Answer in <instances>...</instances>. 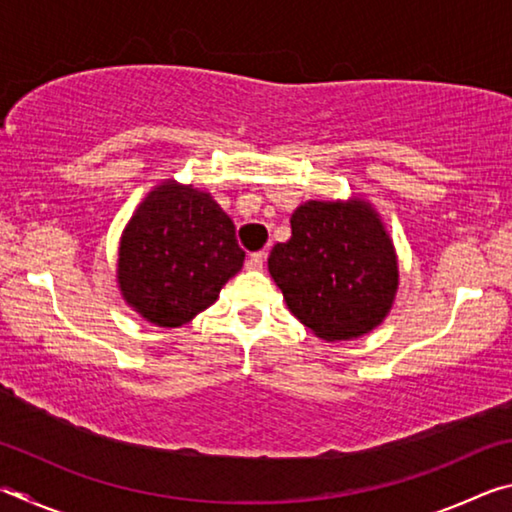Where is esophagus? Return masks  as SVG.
I'll use <instances>...</instances> for the list:
<instances>
[{
    "label": "esophagus",
    "mask_w": 512,
    "mask_h": 512,
    "mask_svg": "<svg viewBox=\"0 0 512 512\" xmlns=\"http://www.w3.org/2000/svg\"><path fill=\"white\" fill-rule=\"evenodd\" d=\"M264 259H266V253L264 250H259V253H253L246 259V266L250 268V271H259V268L264 266Z\"/></svg>",
    "instance_id": "esophagus-1"
}]
</instances>
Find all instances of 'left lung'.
I'll use <instances>...</instances> for the list:
<instances>
[{
  "label": "left lung",
  "instance_id": "left-lung-1",
  "mask_svg": "<svg viewBox=\"0 0 512 512\" xmlns=\"http://www.w3.org/2000/svg\"><path fill=\"white\" fill-rule=\"evenodd\" d=\"M268 271L291 314L325 341L375 329L393 305L397 259L375 210L361 201H309L291 216Z\"/></svg>",
  "mask_w": 512,
  "mask_h": 512
}]
</instances>
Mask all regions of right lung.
Here are the masks:
<instances>
[{
	"mask_svg": "<svg viewBox=\"0 0 512 512\" xmlns=\"http://www.w3.org/2000/svg\"><path fill=\"white\" fill-rule=\"evenodd\" d=\"M244 257L235 223L212 196L169 180L146 196L126 225L119 287L146 320L180 327L219 298Z\"/></svg>",
	"mask_w": 512,
	"mask_h": 512,
	"instance_id": "obj_1",
	"label": "right lung"
}]
</instances>
